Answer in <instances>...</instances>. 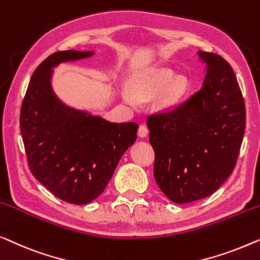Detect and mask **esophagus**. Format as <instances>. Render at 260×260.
<instances>
[{
	"instance_id": "obj_1",
	"label": "esophagus",
	"mask_w": 260,
	"mask_h": 260,
	"mask_svg": "<svg viewBox=\"0 0 260 260\" xmlns=\"http://www.w3.org/2000/svg\"><path fill=\"white\" fill-rule=\"evenodd\" d=\"M138 134H139V137H140V138H146V137H147V134H148L147 126H146V125H140V127H139V131H138Z\"/></svg>"
}]
</instances>
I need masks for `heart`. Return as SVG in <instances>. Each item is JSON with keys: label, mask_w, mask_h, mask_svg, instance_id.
Returning a JSON list of instances; mask_svg holds the SVG:
<instances>
[{"label": "heart", "mask_w": 260, "mask_h": 260, "mask_svg": "<svg viewBox=\"0 0 260 260\" xmlns=\"http://www.w3.org/2000/svg\"><path fill=\"white\" fill-rule=\"evenodd\" d=\"M177 79V75L170 69H160V71H155L152 73H147V74L139 76L132 82V92L135 96L142 100H148L160 94L164 89L166 88L172 82V84L168 89L166 90L165 95L162 96L161 105L164 107H170L180 100L186 93L187 89V83L185 80ZM123 99L129 105L135 104V99L133 95L128 92H123Z\"/></svg>", "instance_id": "obj_1"}]
</instances>
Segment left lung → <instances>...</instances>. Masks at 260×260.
Returning a JSON list of instances; mask_svg holds the SVG:
<instances>
[{
  "instance_id": "1",
  "label": "left lung",
  "mask_w": 260,
  "mask_h": 260,
  "mask_svg": "<svg viewBox=\"0 0 260 260\" xmlns=\"http://www.w3.org/2000/svg\"><path fill=\"white\" fill-rule=\"evenodd\" d=\"M206 63L202 89L178 107L147 118L154 149V178L168 199L186 204L224 184L238 160L246 109L228 61L198 52Z\"/></svg>"
}]
</instances>
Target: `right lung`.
<instances>
[{"mask_svg": "<svg viewBox=\"0 0 260 260\" xmlns=\"http://www.w3.org/2000/svg\"><path fill=\"white\" fill-rule=\"evenodd\" d=\"M93 52L64 50L35 69L21 106L20 129L29 170L63 202L86 205L104 192L118 162L137 140L138 123H115L68 107L54 94L50 76L61 62Z\"/></svg>", "mask_w": 260, "mask_h": 260, "instance_id": "obj_1", "label": "right lung"}]
</instances>
